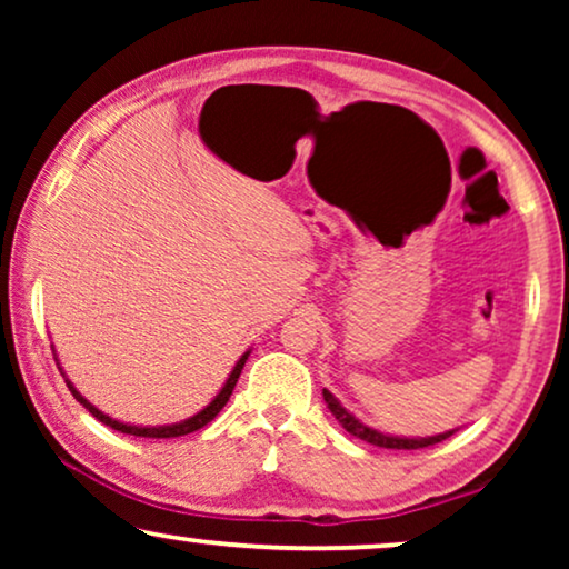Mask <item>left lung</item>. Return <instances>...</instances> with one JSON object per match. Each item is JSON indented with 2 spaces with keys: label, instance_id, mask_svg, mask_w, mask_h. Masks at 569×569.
I'll list each match as a JSON object with an SVG mask.
<instances>
[{
  "label": "left lung",
  "instance_id": "8db88e82",
  "mask_svg": "<svg viewBox=\"0 0 569 569\" xmlns=\"http://www.w3.org/2000/svg\"><path fill=\"white\" fill-rule=\"evenodd\" d=\"M323 399H326V403H329L331 415L339 419V425L345 427L349 435H355V438H360V440L370 442V446H378V448H393V450L430 448V446H435V442H442L446 438H450V435H453V432H442V435H435V438H391V435L370 430L368 425H362L360 419H355L345 407H341L337 399H333L329 391H323Z\"/></svg>",
  "mask_w": 569,
  "mask_h": 569
}]
</instances>
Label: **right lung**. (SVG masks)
I'll return each mask as SVG.
<instances>
[{"label":"right lung","mask_w":569,"mask_h":569,"mask_svg":"<svg viewBox=\"0 0 569 569\" xmlns=\"http://www.w3.org/2000/svg\"><path fill=\"white\" fill-rule=\"evenodd\" d=\"M246 360H248V352H246L243 357H240V360L236 362V368H232L230 378H228V383L222 386V391L214 396L212 403H209L207 409H201L199 415H193L191 419H186V422L166 425V427H137V425H123V422H116V419H111L108 415H103V411H100V409L92 407V403H90L88 399H84V396H80V391H77V388H74L72 383H69V380H67V386H69V391H72L74 399L80 401L82 407L88 409L92 417L100 419V422H103L106 427H111V430H119V432H123V435H134V438H181V435H189V432H197V430H201V427L209 425L217 415H220L224 403L230 401L232 388H236V383H238L240 370H243ZM57 365H59V362H57ZM59 370H61V368H59Z\"/></svg>","instance_id":"1"}]
</instances>
